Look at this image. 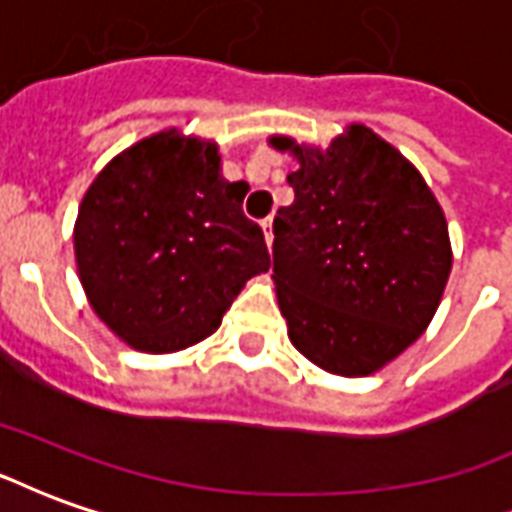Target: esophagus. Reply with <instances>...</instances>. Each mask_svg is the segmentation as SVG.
I'll use <instances>...</instances> for the list:
<instances>
[{
  "instance_id": "34e87169",
  "label": "esophagus",
  "mask_w": 512,
  "mask_h": 512,
  "mask_svg": "<svg viewBox=\"0 0 512 512\" xmlns=\"http://www.w3.org/2000/svg\"><path fill=\"white\" fill-rule=\"evenodd\" d=\"M271 216H268V219H263V235H266V244L271 246V241H274V227H271Z\"/></svg>"
}]
</instances>
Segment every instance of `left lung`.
Returning a JSON list of instances; mask_svg holds the SVG:
<instances>
[{"mask_svg": "<svg viewBox=\"0 0 512 512\" xmlns=\"http://www.w3.org/2000/svg\"><path fill=\"white\" fill-rule=\"evenodd\" d=\"M290 150L296 200L274 216V282L290 343L334 376H370L436 315L452 268L441 205L414 164L365 126Z\"/></svg>", "mask_w": 512, "mask_h": 512, "instance_id": "8db88e82", "label": "left lung"}]
</instances>
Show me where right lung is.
I'll return each mask as SVG.
<instances>
[{
    "label": "right lung",
    "instance_id": "right-lung-1",
    "mask_svg": "<svg viewBox=\"0 0 512 512\" xmlns=\"http://www.w3.org/2000/svg\"><path fill=\"white\" fill-rule=\"evenodd\" d=\"M219 164L213 142L172 128L112 158L84 194L79 279L95 315L136 351L205 340L246 279L271 266L241 208L249 186L222 178Z\"/></svg>",
    "mask_w": 512,
    "mask_h": 512
}]
</instances>
